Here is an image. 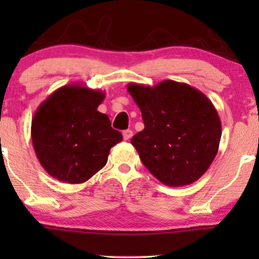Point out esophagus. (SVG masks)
<instances>
[{
  "instance_id": "obj_1",
  "label": "esophagus",
  "mask_w": 259,
  "mask_h": 259,
  "mask_svg": "<svg viewBox=\"0 0 259 259\" xmlns=\"http://www.w3.org/2000/svg\"><path fill=\"white\" fill-rule=\"evenodd\" d=\"M123 138H124V140H129V139H132L133 138V132L130 129H126V130H124L123 132Z\"/></svg>"
}]
</instances>
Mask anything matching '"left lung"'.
Listing matches in <instances>:
<instances>
[{"label": "left lung", "instance_id": "8db88e82", "mask_svg": "<svg viewBox=\"0 0 259 259\" xmlns=\"http://www.w3.org/2000/svg\"><path fill=\"white\" fill-rule=\"evenodd\" d=\"M127 92L145 124L132 139L145 167L168 186L200 179L215 158L222 136L221 119L210 100L174 80L154 86L130 82Z\"/></svg>", "mask_w": 259, "mask_h": 259}]
</instances>
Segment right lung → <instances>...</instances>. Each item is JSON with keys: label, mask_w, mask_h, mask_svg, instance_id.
Masks as SVG:
<instances>
[{"label": "right lung", "mask_w": 259, "mask_h": 259, "mask_svg": "<svg viewBox=\"0 0 259 259\" xmlns=\"http://www.w3.org/2000/svg\"><path fill=\"white\" fill-rule=\"evenodd\" d=\"M105 92L81 84L59 88L41 103L31 140L42 168L63 183L81 184L106 165L109 150L123 140L108 115L97 111Z\"/></svg>", "instance_id": "add662e5"}]
</instances>
